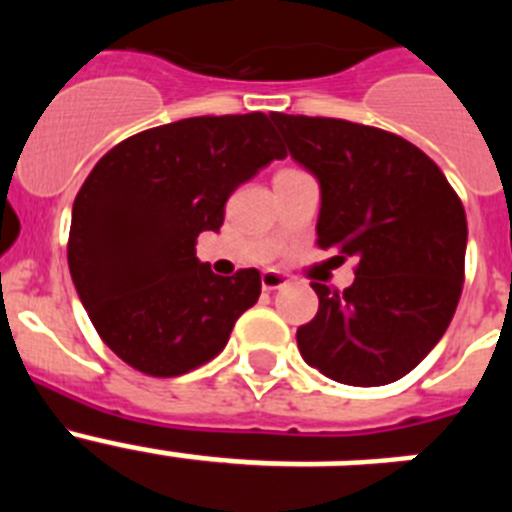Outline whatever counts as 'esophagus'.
Listing matches in <instances>:
<instances>
[{"label":"esophagus","instance_id":"esophagus-1","mask_svg":"<svg viewBox=\"0 0 512 512\" xmlns=\"http://www.w3.org/2000/svg\"><path fill=\"white\" fill-rule=\"evenodd\" d=\"M284 284H287V279H284L279 271H264V274H261V287H264L266 292L282 289Z\"/></svg>","mask_w":512,"mask_h":512}]
</instances>
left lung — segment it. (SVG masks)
Masks as SVG:
<instances>
[{
  "label": "left lung",
  "mask_w": 512,
  "mask_h": 512,
  "mask_svg": "<svg viewBox=\"0 0 512 512\" xmlns=\"http://www.w3.org/2000/svg\"><path fill=\"white\" fill-rule=\"evenodd\" d=\"M318 176V246L356 259L343 292L312 282L318 315L297 328L302 359L354 387L397 382L449 328L464 287L467 215L410 140L336 117L271 115Z\"/></svg>",
  "instance_id": "1"
}]
</instances>
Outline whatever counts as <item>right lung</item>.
<instances>
[{
    "label": "right lung",
    "mask_w": 512,
    "mask_h": 512,
    "mask_svg": "<svg viewBox=\"0 0 512 512\" xmlns=\"http://www.w3.org/2000/svg\"><path fill=\"white\" fill-rule=\"evenodd\" d=\"M287 151L264 112L187 117L117 143L81 184L69 269L99 338L148 377L215 359L261 295L256 269L217 277L194 253L235 187Z\"/></svg>",
    "instance_id": "1"
}]
</instances>
